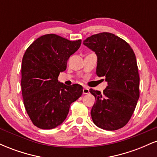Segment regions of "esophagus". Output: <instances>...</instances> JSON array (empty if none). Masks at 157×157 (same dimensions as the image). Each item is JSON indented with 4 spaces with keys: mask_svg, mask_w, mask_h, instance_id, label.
<instances>
[{
    "mask_svg": "<svg viewBox=\"0 0 157 157\" xmlns=\"http://www.w3.org/2000/svg\"><path fill=\"white\" fill-rule=\"evenodd\" d=\"M89 93V89L88 88L84 87L83 89H82V94H87Z\"/></svg>",
    "mask_w": 157,
    "mask_h": 157,
    "instance_id": "obj_1",
    "label": "esophagus"
}]
</instances>
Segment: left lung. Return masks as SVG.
I'll use <instances>...</instances> for the list:
<instances>
[{
    "instance_id": "obj_1",
    "label": "left lung",
    "mask_w": 157,
    "mask_h": 157,
    "mask_svg": "<svg viewBox=\"0 0 157 157\" xmlns=\"http://www.w3.org/2000/svg\"><path fill=\"white\" fill-rule=\"evenodd\" d=\"M83 45L97 57L96 72L108 86L103 92L90 89L96 102L91 111L97 127L114 131L125 126L134 113L140 97V76L132 48L118 36L109 32L94 35Z\"/></svg>"
}]
</instances>
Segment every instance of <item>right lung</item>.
<instances>
[{"mask_svg": "<svg viewBox=\"0 0 157 157\" xmlns=\"http://www.w3.org/2000/svg\"><path fill=\"white\" fill-rule=\"evenodd\" d=\"M81 40L70 41L55 35L40 37L27 48L21 66V90L25 109L35 125L52 129L62 124L71 104L82 94L79 84L59 82L70 56L79 49Z\"/></svg>", "mask_w": 157, "mask_h": 157, "instance_id": "right-lung-1", "label": "right lung"}]
</instances>
